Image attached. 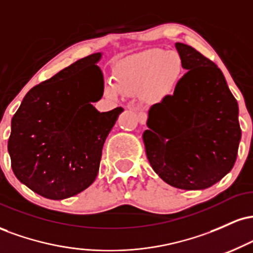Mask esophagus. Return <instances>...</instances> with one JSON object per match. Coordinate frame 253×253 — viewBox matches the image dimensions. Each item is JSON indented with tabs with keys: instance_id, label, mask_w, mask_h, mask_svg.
Here are the masks:
<instances>
[{
	"instance_id": "34e87169",
	"label": "esophagus",
	"mask_w": 253,
	"mask_h": 253,
	"mask_svg": "<svg viewBox=\"0 0 253 253\" xmlns=\"http://www.w3.org/2000/svg\"><path fill=\"white\" fill-rule=\"evenodd\" d=\"M138 119H139V123L141 125H145L147 120V114L145 112H138Z\"/></svg>"
}]
</instances>
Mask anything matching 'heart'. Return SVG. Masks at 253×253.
Wrapping results in <instances>:
<instances>
[{
	"mask_svg": "<svg viewBox=\"0 0 253 253\" xmlns=\"http://www.w3.org/2000/svg\"><path fill=\"white\" fill-rule=\"evenodd\" d=\"M183 74L182 58L176 52L151 48L136 54L117 68V83L108 82L104 94L110 98L144 92L151 103L162 102L175 92Z\"/></svg>",
	"mask_w": 253,
	"mask_h": 253,
	"instance_id": "heart-1",
	"label": "heart"
}]
</instances>
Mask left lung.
<instances>
[{"mask_svg":"<svg viewBox=\"0 0 253 253\" xmlns=\"http://www.w3.org/2000/svg\"><path fill=\"white\" fill-rule=\"evenodd\" d=\"M187 74L149 110L143 134L152 169L178 189L210 188L232 170L242 138L237 100L223 74L195 48L176 42Z\"/></svg>","mask_w":253,"mask_h":253,"instance_id":"1","label":"left lung"}]
</instances>
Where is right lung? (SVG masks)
Wrapping results in <instances>:
<instances>
[{"mask_svg": "<svg viewBox=\"0 0 253 253\" xmlns=\"http://www.w3.org/2000/svg\"><path fill=\"white\" fill-rule=\"evenodd\" d=\"M100 58L84 57L33 86L11 119L14 175L46 199H68L95 181L104 140L124 112L91 104L103 95Z\"/></svg>", "mask_w": 253, "mask_h": 253, "instance_id": "1", "label": "right lung"}]
</instances>
